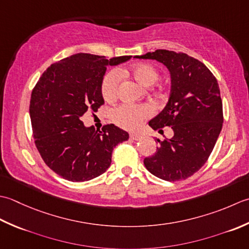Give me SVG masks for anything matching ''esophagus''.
<instances>
[{"instance_id": "34e87169", "label": "esophagus", "mask_w": 249, "mask_h": 249, "mask_svg": "<svg viewBox=\"0 0 249 249\" xmlns=\"http://www.w3.org/2000/svg\"><path fill=\"white\" fill-rule=\"evenodd\" d=\"M130 139L131 140H134V141H138V140L142 139V135L138 134V133H131L130 134Z\"/></svg>"}]
</instances>
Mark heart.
I'll list each match as a JSON object with an SVG mask.
<instances>
[{"instance_id":"b5f03b06","label":"heart","mask_w":249,"mask_h":249,"mask_svg":"<svg viewBox=\"0 0 249 249\" xmlns=\"http://www.w3.org/2000/svg\"><path fill=\"white\" fill-rule=\"evenodd\" d=\"M134 78L140 84L146 87L154 85L158 80V72L157 70L149 64L141 63L136 64L131 70ZM121 74L118 70L109 71L106 73L101 85V92L106 101H111L116 98L118 92V87L120 83ZM154 108L149 104L134 105L125 103L118 106L111 113V118L118 125L124 129L134 130L142 124V123L153 115Z\"/></svg>"}]
</instances>
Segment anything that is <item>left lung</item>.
Wrapping results in <instances>:
<instances>
[{
	"mask_svg": "<svg viewBox=\"0 0 249 249\" xmlns=\"http://www.w3.org/2000/svg\"><path fill=\"white\" fill-rule=\"evenodd\" d=\"M162 63L171 74V93L165 107L149 121L154 130L171 126L174 136L160 141L154 156L144 159L146 169L159 178L186 179L204 165L224 123L217 79L199 60L158 49L135 55ZM161 131V130H159Z\"/></svg>",
	"mask_w": 249,
	"mask_h": 249,
	"instance_id": "left-lung-1",
	"label": "left lung"
}]
</instances>
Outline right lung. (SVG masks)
Returning <instances> with one entry per match:
<instances>
[{
    "label": "right lung",
    "instance_id": "1",
    "mask_svg": "<svg viewBox=\"0 0 249 249\" xmlns=\"http://www.w3.org/2000/svg\"><path fill=\"white\" fill-rule=\"evenodd\" d=\"M131 55L76 53L50 65L40 76L30 101L35 145L50 169L70 181H87L103 174L116 145L129 139L115 124L102 131L86 126L83 117L104 104L101 85L108 65Z\"/></svg>",
    "mask_w": 249,
    "mask_h": 249
}]
</instances>
